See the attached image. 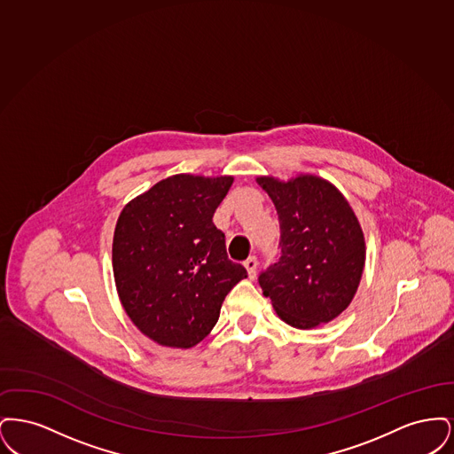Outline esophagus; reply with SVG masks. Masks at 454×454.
Returning <instances> with one entry per match:
<instances>
[{
    "mask_svg": "<svg viewBox=\"0 0 454 454\" xmlns=\"http://www.w3.org/2000/svg\"><path fill=\"white\" fill-rule=\"evenodd\" d=\"M243 265H245V269H247V272H248V278L250 279H255V276H257V259L255 257H248V259L243 262Z\"/></svg>",
    "mask_w": 454,
    "mask_h": 454,
    "instance_id": "obj_1",
    "label": "esophagus"
}]
</instances>
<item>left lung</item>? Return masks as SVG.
Masks as SVG:
<instances>
[{
	"instance_id": "obj_1",
	"label": "left lung",
	"mask_w": 454,
	"mask_h": 454,
	"mask_svg": "<svg viewBox=\"0 0 454 454\" xmlns=\"http://www.w3.org/2000/svg\"><path fill=\"white\" fill-rule=\"evenodd\" d=\"M281 226V257L259 278L282 322L309 330L335 320L363 278L366 241L350 204L322 176L300 173L284 182L257 176Z\"/></svg>"
}]
</instances>
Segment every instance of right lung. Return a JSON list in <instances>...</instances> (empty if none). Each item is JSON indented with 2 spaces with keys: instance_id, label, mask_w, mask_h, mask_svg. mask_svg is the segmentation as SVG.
I'll return each mask as SVG.
<instances>
[{
  "instance_id": "right-lung-1",
  "label": "right lung",
  "mask_w": 454,
  "mask_h": 454,
  "mask_svg": "<svg viewBox=\"0 0 454 454\" xmlns=\"http://www.w3.org/2000/svg\"><path fill=\"white\" fill-rule=\"evenodd\" d=\"M231 184V175H172L134 197L117 219L112 267L119 300L160 346L191 348L204 340L226 294L247 278L213 223Z\"/></svg>"
}]
</instances>
